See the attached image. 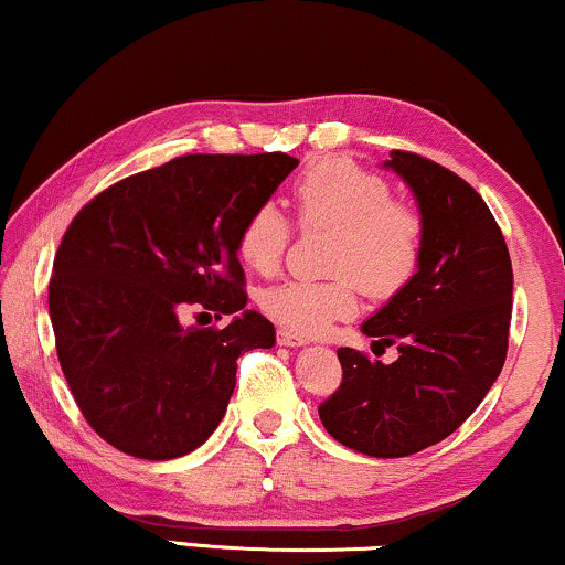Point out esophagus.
<instances>
[{"label": "esophagus", "instance_id": "esophagus-1", "mask_svg": "<svg viewBox=\"0 0 565 565\" xmlns=\"http://www.w3.org/2000/svg\"><path fill=\"white\" fill-rule=\"evenodd\" d=\"M276 341H278V344H281V347H302V344H307L305 335H299V333H295V331H287V328H278Z\"/></svg>", "mask_w": 565, "mask_h": 565}]
</instances>
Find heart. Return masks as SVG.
<instances>
[{
  "label": "heart",
  "instance_id": "obj_1",
  "mask_svg": "<svg viewBox=\"0 0 565 565\" xmlns=\"http://www.w3.org/2000/svg\"><path fill=\"white\" fill-rule=\"evenodd\" d=\"M305 226H333L326 281H284L260 295V310L287 331L316 335L352 318L360 287L385 299L402 291L423 258V216L391 198V184L360 163L318 159L291 184ZM291 226L276 203H260L242 221L237 253L247 268L268 276L281 266Z\"/></svg>",
  "mask_w": 565,
  "mask_h": 565
}]
</instances>
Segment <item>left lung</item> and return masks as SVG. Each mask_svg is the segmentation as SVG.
<instances>
[{"mask_svg":"<svg viewBox=\"0 0 565 565\" xmlns=\"http://www.w3.org/2000/svg\"><path fill=\"white\" fill-rule=\"evenodd\" d=\"M423 213V258L409 284L362 323L391 365L341 347V383L318 406L331 438L375 459H398L459 430L509 352L513 270L484 200L451 169L391 151Z\"/></svg>","mask_w":565,"mask_h":565,"instance_id":"1","label":"left lung"}]
</instances>
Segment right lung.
<instances>
[{"instance_id":"obj_1","label":"right lung","mask_w":565,"mask_h":565,"mask_svg":"<svg viewBox=\"0 0 565 565\" xmlns=\"http://www.w3.org/2000/svg\"><path fill=\"white\" fill-rule=\"evenodd\" d=\"M287 153H184L83 205L49 281L56 356L93 430L122 454H190L224 417L237 360L270 349L274 323L245 310L237 234L297 167ZM233 320L182 327L179 312Z\"/></svg>"}]
</instances>
